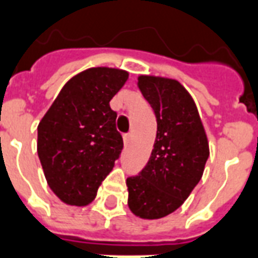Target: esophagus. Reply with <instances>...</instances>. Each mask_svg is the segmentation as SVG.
<instances>
[{"label": "esophagus", "mask_w": 258, "mask_h": 258, "mask_svg": "<svg viewBox=\"0 0 258 258\" xmlns=\"http://www.w3.org/2000/svg\"><path fill=\"white\" fill-rule=\"evenodd\" d=\"M123 142H124V145H125V146H128L130 145V142H131V134H125L123 137Z\"/></svg>", "instance_id": "1"}]
</instances>
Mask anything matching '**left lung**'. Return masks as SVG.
I'll list each match as a JSON object with an SVG mask.
<instances>
[{"label": "left lung", "mask_w": 258, "mask_h": 258, "mask_svg": "<svg viewBox=\"0 0 258 258\" xmlns=\"http://www.w3.org/2000/svg\"><path fill=\"white\" fill-rule=\"evenodd\" d=\"M138 87L156 113L157 134L146 167L125 182L128 208L156 220L176 211L201 180L209 142L197 105L179 82L139 75Z\"/></svg>", "instance_id": "1"}]
</instances>
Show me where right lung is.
Masks as SVG:
<instances>
[{
  "mask_svg": "<svg viewBox=\"0 0 258 258\" xmlns=\"http://www.w3.org/2000/svg\"><path fill=\"white\" fill-rule=\"evenodd\" d=\"M128 79L119 68L95 67L71 78L38 124V157L61 201L86 207L123 149L109 102Z\"/></svg>",
  "mask_w": 258,
  "mask_h": 258,
  "instance_id": "obj_1",
  "label": "right lung"
}]
</instances>
